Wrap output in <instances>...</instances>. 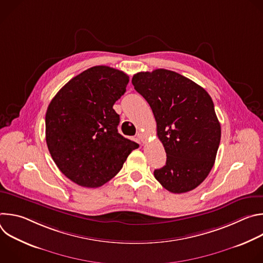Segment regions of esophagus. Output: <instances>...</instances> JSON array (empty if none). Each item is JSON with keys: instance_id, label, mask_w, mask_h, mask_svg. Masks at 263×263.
<instances>
[{"instance_id": "34e87169", "label": "esophagus", "mask_w": 263, "mask_h": 263, "mask_svg": "<svg viewBox=\"0 0 263 263\" xmlns=\"http://www.w3.org/2000/svg\"><path fill=\"white\" fill-rule=\"evenodd\" d=\"M136 136H137V139H138L140 142H142V143H143V142L145 141V138H144V136H143V134H142V133L138 132Z\"/></svg>"}]
</instances>
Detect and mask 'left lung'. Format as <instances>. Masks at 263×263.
Listing matches in <instances>:
<instances>
[{
  "label": "left lung",
  "instance_id": "1",
  "mask_svg": "<svg viewBox=\"0 0 263 263\" xmlns=\"http://www.w3.org/2000/svg\"><path fill=\"white\" fill-rule=\"evenodd\" d=\"M135 90L151 107L166 163L154 171L173 194L195 190L210 173L220 141V125L208 92L182 74L163 68L140 71Z\"/></svg>",
  "mask_w": 263,
  "mask_h": 263
}]
</instances>
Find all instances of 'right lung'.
Instances as JSON below:
<instances>
[{"instance_id":"obj_1","label":"right lung","mask_w":263,"mask_h":263,"mask_svg":"<svg viewBox=\"0 0 263 263\" xmlns=\"http://www.w3.org/2000/svg\"><path fill=\"white\" fill-rule=\"evenodd\" d=\"M128 83L122 70L93 66L69 80L47 109L50 154L61 173L80 186H102L138 147L119 133L120 116L114 109Z\"/></svg>"}]
</instances>
